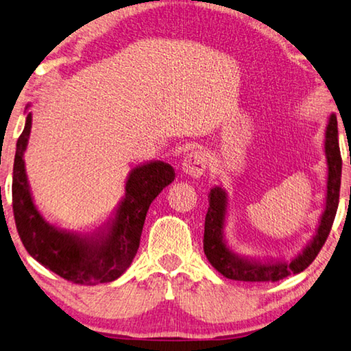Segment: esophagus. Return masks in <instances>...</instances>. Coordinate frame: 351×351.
Segmentation results:
<instances>
[{"label":"esophagus","mask_w":351,"mask_h":351,"mask_svg":"<svg viewBox=\"0 0 351 351\" xmlns=\"http://www.w3.org/2000/svg\"><path fill=\"white\" fill-rule=\"evenodd\" d=\"M208 165L207 154L202 150H190L182 159V170L192 178H201Z\"/></svg>","instance_id":"esophagus-1"}]
</instances>
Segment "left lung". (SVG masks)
I'll return each mask as SVG.
<instances>
[{"mask_svg": "<svg viewBox=\"0 0 351 351\" xmlns=\"http://www.w3.org/2000/svg\"><path fill=\"white\" fill-rule=\"evenodd\" d=\"M326 154L328 162V181H327V202L326 212L321 218L317 233L313 241L305 247V250L291 263H271L261 264L252 263L248 259H241L237 254L228 250L224 239H222V227H224L227 195L222 189L215 187L208 195V210L204 224V253L216 270L222 276L233 281L248 282H276L281 279L304 271L313 263L317 253L330 234L333 226L337 204H339L341 190V171L342 158L337 141V119L336 114H331L327 132H326Z\"/></svg>", "mask_w": 351, "mask_h": 351, "instance_id": "obj_1", "label": "left lung"}]
</instances>
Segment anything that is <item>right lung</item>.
Listing matches in <instances>:
<instances>
[{
  "instance_id": "right-lung-1",
  "label": "right lung",
  "mask_w": 351,
  "mask_h": 351,
  "mask_svg": "<svg viewBox=\"0 0 351 351\" xmlns=\"http://www.w3.org/2000/svg\"><path fill=\"white\" fill-rule=\"evenodd\" d=\"M32 127L30 113L18 138L12 180V208L25 250L46 269L78 285L112 282L129 269L138 252L145 215L152 201L175 180V170L164 162L136 167L125 184L112 228L103 239H87L50 227L34 206L25 176L23 154Z\"/></svg>"
}]
</instances>
